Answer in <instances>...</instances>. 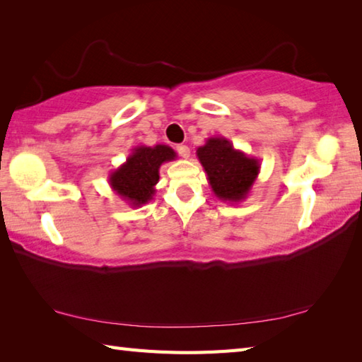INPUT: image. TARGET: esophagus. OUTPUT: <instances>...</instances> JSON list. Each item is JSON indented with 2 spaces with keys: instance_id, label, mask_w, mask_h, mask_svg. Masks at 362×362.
Masks as SVG:
<instances>
[{
  "instance_id": "obj_1",
  "label": "esophagus",
  "mask_w": 362,
  "mask_h": 362,
  "mask_svg": "<svg viewBox=\"0 0 362 362\" xmlns=\"http://www.w3.org/2000/svg\"><path fill=\"white\" fill-rule=\"evenodd\" d=\"M175 151L179 152V156H180V157H183V158H189V148H188V146H185V144H179V146H175Z\"/></svg>"
}]
</instances>
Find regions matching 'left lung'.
Returning a JSON list of instances; mask_svg holds the SVG:
<instances>
[{
	"mask_svg": "<svg viewBox=\"0 0 362 362\" xmlns=\"http://www.w3.org/2000/svg\"><path fill=\"white\" fill-rule=\"evenodd\" d=\"M197 158L219 201L238 204L249 196L259 174V160L249 157L226 136H210L199 146Z\"/></svg>",
	"mask_w": 362,
	"mask_h": 362,
	"instance_id": "obj_1",
	"label": "left lung"
}]
</instances>
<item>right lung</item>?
<instances>
[{
    "instance_id": "obj_1",
    "label": "right lung",
    "mask_w": 362,
    "mask_h": 362,
    "mask_svg": "<svg viewBox=\"0 0 362 362\" xmlns=\"http://www.w3.org/2000/svg\"><path fill=\"white\" fill-rule=\"evenodd\" d=\"M175 158L177 153L166 144L136 146L124 163L110 173V188L134 209L148 204L156 194L160 166Z\"/></svg>"
}]
</instances>
